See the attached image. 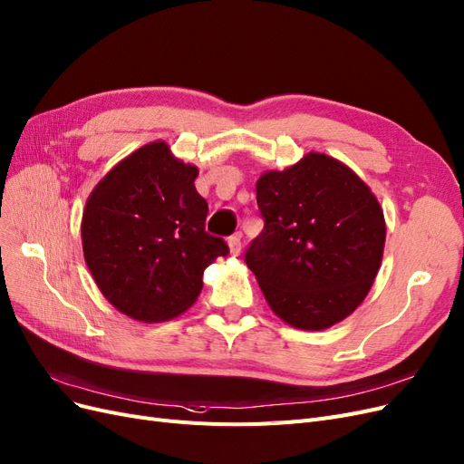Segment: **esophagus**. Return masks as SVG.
Listing matches in <instances>:
<instances>
[{"instance_id":"1","label":"esophagus","mask_w":464,"mask_h":464,"mask_svg":"<svg viewBox=\"0 0 464 464\" xmlns=\"http://www.w3.org/2000/svg\"><path fill=\"white\" fill-rule=\"evenodd\" d=\"M228 247H230L232 255H237L239 251H242V237H239V234H234L228 237Z\"/></svg>"}]
</instances>
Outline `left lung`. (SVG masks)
Listing matches in <instances>:
<instances>
[{
  "label": "left lung",
  "instance_id": "1",
  "mask_svg": "<svg viewBox=\"0 0 464 464\" xmlns=\"http://www.w3.org/2000/svg\"><path fill=\"white\" fill-rule=\"evenodd\" d=\"M263 232L246 263L282 321L323 330L369 294L382 263L386 222L376 198L335 159L309 153L257 182Z\"/></svg>",
  "mask_w": 464,
  "mask_h": 464
}]
</instances>
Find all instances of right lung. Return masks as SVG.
Instances as JSON below:
<instances>
[{
  "instance_id": "1",
  "label": "right lung",
  "mask_w": 464,
  "mask_h": 464,
  "mask_svg": "<svg viewBox=\"0 0 464 464\" xmlns=\"http://www.w3.org/2000/svg\"><path fill=\"white\" fill-rule=\"evenodd\" d=\"M196 177V167L153 141L111 170L86 203V265L102 294L136 321L184 313L201 292L203 270L230 251L205 232L209 207Z\"/></svg>"
}]
</instances>
